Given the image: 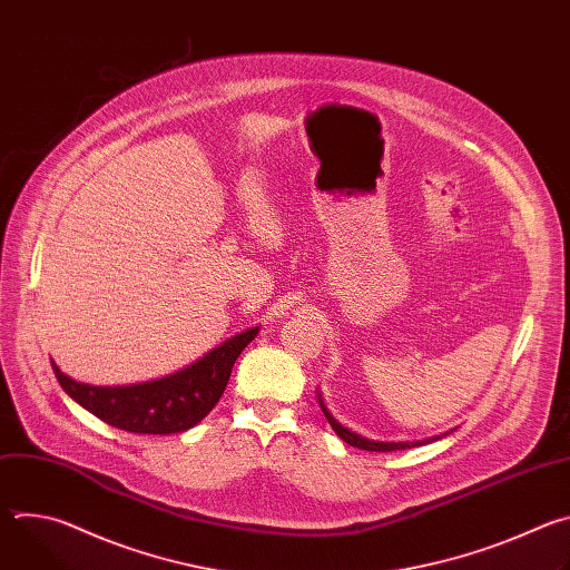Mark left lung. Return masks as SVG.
I'll return each mask as SVG.
<instances>
[{
	"mask_svg": "<svg viewBox=\"0 0 570 570\" xmlns=\"http://www.w3.org/2000/svg\"><path fill=\"white\" fill-rule=\"evenodd\" d=\"M317 403H320V409H322L324 417L330 420L332 429L336 431V435H338L341 440H345L350 446H356V449H363V451H383V453H385V451H399V449H413V446H422V444L435 442V440H440V438L446 435V433H442V435H435V438H429V440H415V442H376V440H367V438H363V435H358V433L345 429L341 422H336V417L327 411V405H324L320 392H317Z\"/></svg>",
	"mask_w": 570,
	"mask_h": 570,
	"instance_id": "8db88e82",
	"label": "left lung"
}]
</instances>
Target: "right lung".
Wrapping results in <instances>:
<instances>
[{
  "label": "right lung",
  "mask_w": 570,
  "mask_h": 570,
  "mask_svg": "<svg viewBox=\"0 0 570 570\" xmlns=\"http://www.w3.org/2000/svg\"><path fill=\"white\" fill-rule=\"evenodd\" d=\"M259 327L240 332L223 345L207 352L200 361L169 376L132 385H90L73 381L53 365L60 387L101 422L146 435H171L194 429L223 396L234 361L246 350Z\"/></svg>",
  "instance_id": "obj_1"
}]
</instances>
